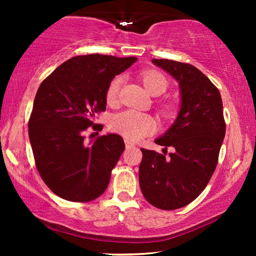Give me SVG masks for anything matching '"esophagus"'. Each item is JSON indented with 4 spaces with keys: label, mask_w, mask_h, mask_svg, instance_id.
<instances>
[{
    "label": "esophagus",
    "mask_w": 256,
    "mask_h": 256,
    "mask_svg": "<svg viewBox=\"0 0 256 256\" xmlns=\"http://www.w3.org/2000/svg\"><path fill=\"white\" fill-rule=\"evenodd\" d=\"M124 143H126V149H132L135 148V143L129 141V140H124Z\"/></svg>",
    "instance_id": "34e87169"
}]
</instances>
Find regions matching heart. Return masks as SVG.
I'll return each mask as SVG.
<instances>
[{
  "label": "heart",
  "mask_w": 256,
  "mask_h": 256,
  "mask_svg": "<svg viewBox=\"0 0 256 256\" xmlns=\"http://www.w3.org/2000/svg\"><path fill=\"white\" fill-rule=\"evenodd\" d=\"M141 80L146 90L152 96H160L168 88V80L162 73L156 71H149L142 73ZM121 76H115L108 84L106 90V101L110 104H115L118 98V90L121 86ZM160 113L164 118L170 120L174 115V108L169 102H162L160 104ZM110 129L124 138L138 141L144 136L152 134L156 129V122L152 115L141 113L132 110H124L112 118Z\"/></svg>",
  "instance_id": "heart-1"
}]
</instances>
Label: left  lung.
Instances as JSON below:
<instances>
[{"instance_id":"left-lung-1","label":"left lung","mask_w":256,"mask_h":256,"mask_svg":"<svg viewBox=\"0 0 256 256\" xmlns=\"http://www.w3.org/2000/svg\"><path fill=\"white\" fill-rule=\"evenodd\" d=\"M180 82L182 106L171 128L156 144L163 154L142 148L138 180L146 202L171 211L194 202L214 172L226 124L219 90L204 73L186 62L152 59ZM174 152L168 156L166 149Z\"/></svg>"}]
</instances>
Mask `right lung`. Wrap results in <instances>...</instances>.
Listing matches in <instances>:
<instances>
[{"mask_svg":"<svg viewBox=\"0 0 256 256\" xmlns=\"http://www.w3.org/2000/svg\"><path fill=\"white\" fill-rule=\"evenodd\" d=\"M138 60L106 54L76 56L42 82L29 118V138L42 180L62 199L87 202L100 197L124 150L116 134L98 136L90 144L85 132L106 110V90L115 76Z\"/></svg>","mask_w":256,"mask_h":256,"instance_id":"right-lung-1","label":"right lung"}]
</instances>
